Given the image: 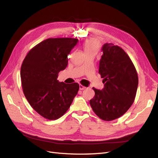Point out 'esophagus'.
Wrapping results in <instances>:
<instances>
[{
  "label": "esophagus",
  "mask_w": 158,
  "mask_h": 158,
  "mask_svg": "<svg viewBox=\"0 0 158 158\" xmlns=\"http://www.w3.org/2000/svg\"><path fill=\"white\" fill-rule=\"evenodd\" d=\"M79 88H80V90H84V89H85V87H84V85H80V84Z\"/></svg>",
  "instance_id": "esophagus-1"
}]
</instances>
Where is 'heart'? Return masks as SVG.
Segmentation results:
<instances>
[{
  "label": "heart",
  "instance_id": "heart-1",
  "mask_svg": "<svg viewBox=\"0 0 158 158\" xmlns=\"http://www.w3.org/2000/svg\"><path fill=\"white\" fill-rule=\"evenodd\" d=\"M83 49L85 54L95 53L96 54L99 49V43L94 40H88L85 41Z\"/></svg>",
  "mask_w": 158,
  "mask_h": 158
}]
</instances>
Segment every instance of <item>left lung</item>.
Listing matches in <instances>:
<instances>
[{
  "label": "left lung",
  "instance_id": "1",
  "mask_svg": "<svg viewBox=\"0 0 158 158\" xmlns=\"http://www.w3.org/2000/svg\"><path fill=\"white\" fill-rule=\"evenodd\" d=\"M99 60V73L104 88H93L95 96L89 103L94 112L102 120L110 121L121 117L131 107L138 84L136 70L130 57L122 48L105 44Z\"/></svg>",
  "mask_w": 158,
  "mask_h": 158
}]
</instances>
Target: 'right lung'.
Here are the masks:
<instances>
[{"mask_svg":"<svg viewBox=\"0 0 158 158\" xmlns=\"http://www.w3.org/2000/svg\"><path fill=\"white\" fill-rule=\"evenodd\" d=\"M78 42L74 38H49L32 48L22 63L20 76L25 97L36 112L49 120L63 116L78 92V83L66 84L57 80Z\"/></svg>","mask_w":158,"mask_h":158,"instance_id":"obj_1","label":"right lung"}]
</instances>
